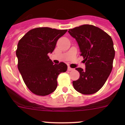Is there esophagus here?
<instances>
[{
	"mask_svg": "<svg viewBox=\"0 0 125 125\" xmlns=\"http://www.w3.org/2000/svg\"><path fill=\"white\" fill-rule=\"evenodd\" d=\"M73 70H74V69H73V68H70V67H68V70L69 71H73Z\"/></svg>",
	"mask_w": 125,
	"mask_h": 125,
	"instance_id": "1",
	"label": "esophagus"
}]
</instances>
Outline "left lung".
<instances>
[{
    "label": "left lung",
    "instance_id": "1",
    "mask_svg": "<svg viewBox=\"0 0 125 125\" xmlns=\"http://www.w3.org/2000/svg\"><path fill=\"white\" fill-rule=\"evenodd\" d=\"M68 32L76 40L86 66L85 70L75 68L80 77L73 82V86L82 94H94L101 89L111 73L115 56L113 40L106 32L91 25L70 29Z\"/></svg>",
    "mask_w": 125,
    "mask_h": 125
}]
</instances>
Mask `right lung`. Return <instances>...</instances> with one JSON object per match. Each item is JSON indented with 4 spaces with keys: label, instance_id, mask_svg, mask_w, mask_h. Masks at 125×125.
<instances>
[{
    "label": "right lung",
    "instance_id": "right-lung-1",
    "mask_svg": "<svg viewBox=\"0 0 125 125\" xmlns=\"http://www.w3.org/2000/svg\"><path fill=\"white\" fill-rule=\"evenodd\" d=\"M66 31L37 28L29 31L19 42L16 50L19 71L26 86L36 95L44 96L54 91L58 75L67 70L65 63L54 64L48 57L58 39Z\"/></svg>",
    "mask_w": 125,
    "mask_h": 125
}]
</instances>
